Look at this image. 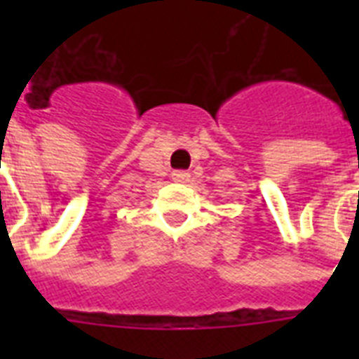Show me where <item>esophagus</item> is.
Here are the masks:
<instances>
[{
  "label": "esophagus",
  "instance_id": "obj_1",
  "mask_svg": "<svg viewBox=\"0 0 359 359\" xmlns=\"http://www.w3.org/2000/svg\"><path fill=\"white\" fill-rule=\"evenodd\" d=\"M171 179H173L175 182H188L190 173H186V171H173V173H171Z\"/></svg>",
  "mask_w": 359,
  "mask_h": 359
}]
</instances>
